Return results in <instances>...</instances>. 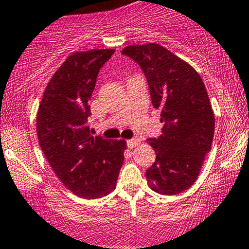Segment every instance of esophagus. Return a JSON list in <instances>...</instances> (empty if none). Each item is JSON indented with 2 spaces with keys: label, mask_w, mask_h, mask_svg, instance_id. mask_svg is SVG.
<instances>
[{
  "label": "esophagus",
  "mask_w": 249,
  "mask_h": 249,
  "mask_svg": "<svg viewBox=\"0 0 249 249\" xmlns=\"http://www.w3.org/2000/svg\"><path fill=\"white\" fill-rule=\"evenodd\" d=\"M139 144H140V139L139 138H133V139L128 140V141H127V146H128V148H130V149H132V148L138 147Z\"/></svg>",
  "instance_id": "1"
}]
</instances>
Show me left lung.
Listing matches in <instances>:
<instances>
[{
    "label": "left lung",
    "mask_w": 249,
    "mask_h": 249,
    "mask_svg": "<svg viewBox=\"0 0 249 249\" xmlns=\"http://www.w3.org/2000/svg\"><path fill=\"white\" fill-rule=\"evenodd\" d=\"M122 54L141 67L163 124L159 138L148 139L156 160L147 169L150 188L162 195L187 191L196 181L213 142L215 119L196 71L158 43L128 46Z\"/></svg>",
    "instance_id": "left-lung-1"
}]
</instances>
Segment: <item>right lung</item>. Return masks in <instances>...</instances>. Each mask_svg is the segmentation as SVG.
Returning a JSON list of instances; mask_svg holds the SVG:
<instances>
[{
  "label": "right lung",
  "mask_w": 249,
  "mask_h": 249,
  "mask_svg": "<svg viewBox=\"0 0 249 249\" xmlns=\"http://www.w3.org/2000/svg\"><path fill=\"white\" fill-rule=\"evenodd\" d=\"M114 49L77 52L67 57L44 89L36 116L42 152L69 191L97 199L116 187L124 163V140L94 136L87 127L88 101L100 69Z\"/></svg>",
  "instance_id": "add662e5"
}]
</instances>
